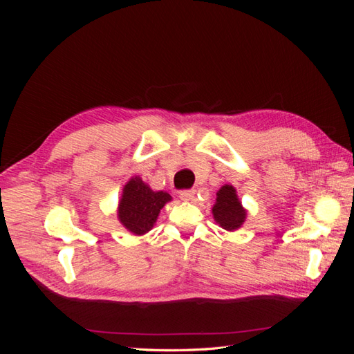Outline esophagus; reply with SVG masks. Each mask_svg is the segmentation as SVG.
Here are the masks:
<instances>
[{"label": "esophagus", "mask_w": 354, "mask_h": 354, "mask_svg": "<svg viewBox=\"0 0 354 354\" xmlns=\"http://www.w3.org/2000/svg\"><path fill=\"white\" fill-rule=\"evenodd\" d=\"M195 196H196V190H183V192H180V199L181 201H186V202L194 201Z\"/></svg>", "instance_id": "34e87169"}]
</instances>
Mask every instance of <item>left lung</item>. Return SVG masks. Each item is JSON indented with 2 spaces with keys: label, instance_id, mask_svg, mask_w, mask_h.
Returning <instances> with one entry per match:
<instances>
[{
  "label": "left lung",
  "instance_id": "1",
  "mask_svg": "<svg viewBox=\"0 0 354 354\" xmlns=\"http://www.w3.org/2000/svg\"><path fill=\"white\" fill-rule=\"evenodd\" d=\"M246 211L232 185H224L217 192L216 203L212 207V217L218 226L227 232L238 230L246 220Z\"/></svg>",
  "mask_w": 354,
  "mask_h": 354
}]
</instances>
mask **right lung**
Returning a JSON list of instances; mask_svg holds the SVG:
<instances>
[{"label":"right lung","mask_w":354,"mask_h":354,"mask_svg":"<svg viewBox=\"0 0 354 354\" xmlns=\"http://www.w3.org/2000/svg\"><path fill=\"white\" fill-rule=\"evenodd\" d=\"M171 199L168 192L152 190L140 176H133L125 183L118 202V220L128 232L142 236L152 230L160 209Z\"/></svg>","instance_id":"add662e5"}]
</instances>
